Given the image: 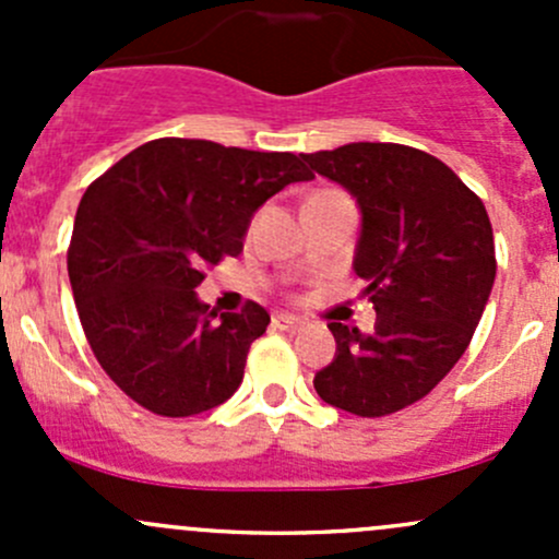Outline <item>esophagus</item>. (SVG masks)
<instances>
[{
  "mask_svg": "<svg viewBox=\"0 0 559 559\" xmlns=\"http://www.w3.org/2000/svg\"><path fill=\"white\" fill-rule=\"evenodd\" d=\"M273 326L281 332H300L302 326H306V321L297 319V316H289V313H275Z\"/></svg>",
  "mask_w": 559,
  "mask_h": 559,
  "instance_id": "34e87169",
  "label": "esophagus"
}]
</instances>
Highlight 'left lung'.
I'll return each instance as SVG.
<instances>
[{"instance_id": "obj_1", "label": "left lung", "mask_w": 559, "mask_h": 559, "mask_svg": "<svg viewBox=\"0 0 559 559\" xmlns=\"http://www.w3.org/2000/svg\"><path fill=\"white\" fill-rule=\"evenodd\" d=\"M362 211L354 270L376 330L330 321L335 359L313 379L324 403L376 419L430 394L465 354L495 284L487 207L452 167L397 143L300 154Z\"/></svg>"}]
</instances>
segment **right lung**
<instances>
[{"mask_svg":"<svg viewBox=\"0 0 559 559\" xmlns=\"http://www.w3.org/2000/svg\"><path fill=\"white\" fill-rule=\"evenodd\" d=\"M311 178L295 154L159 138L88 186L67 270L88 346L127 397L170 419L233 397L270 313L248 300L216 319L194 289L243 251L259 205Z\"/></svg>","mask_w":559,"mask_h":559,"instance_id":"obj_1","label":"right lung"}]
</instances>
